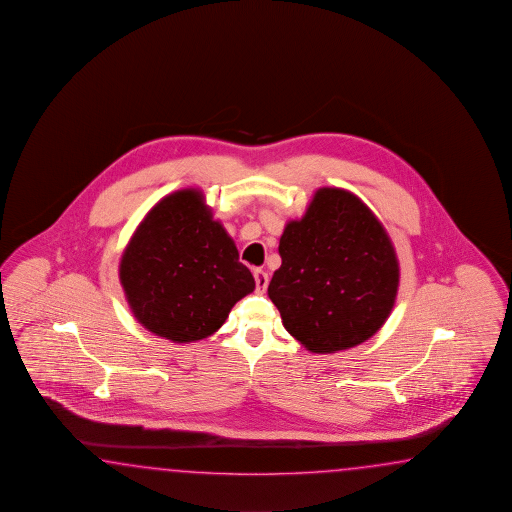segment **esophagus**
<instances>
[{
	"label": "esophagus",
	"mask_w": 512,
	"mask_h": 512,
	"mask_svg": "<svg viewBox=\"0 0 512 512\" xmlns=\"http://www.w3.org/2000/svg\"><path fill=\"white\" fill-rule=\"evenodd\" d=\"M253 277H255V286H257V292L259 294H264V290L268 288V273L264 272V270H255L253 272Z\"/></svg>",
	"instance_id": "34e87169"
}]
</instances>
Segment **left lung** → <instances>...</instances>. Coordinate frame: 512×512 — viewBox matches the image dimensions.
<instances>
[{"label": "left lung", "instance_id": "1", "mask_svg": "<svg viewBox=\"0 0 512 512\" xmlns=\"http://www.w3.org/2000/svg\"><path fill=\"white\" fill-rule=\"evenodd\" d=\"M279 255L268 296L308 351L351 349L386 323L397 299V253L356 194L318 189L303 218L286 224Z\"/></svg>", "mask_w": 512, "mask_h": 512}]
</instances>
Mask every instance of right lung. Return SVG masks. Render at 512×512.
Returning a JSON list of instances; mask_svg holds the SVG:
<instances>
[{
  "mask_svg": "<svg viewBox=\"0 0 512 512\" xmlns=\"http://www.w3.org/2000/svg\"><path fill=\"white\" fill-rule=\"evenodd\" d=\"M119 279L137 321L174 343L211 336L255 290L198 189L169 194L148 211L123 251Z\"/></svg>",
  "mask_w": 512,
  "mask_h": 512,
  "instance_id": "right-lung-1",
  "label": "right lung"
}]
</instances>
